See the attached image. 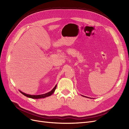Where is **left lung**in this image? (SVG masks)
I'll return each mask as SVG.
<instances>
[{
  "mask_svg": "<svg viewBox=\"0 0 129 129\" xmlns=\"http://www.w3.org/2000/svg\"><path fill=\"white\" fill-rule=\"evenodd\" d=\"M82 96H83V97H86V96H83V95H82Z\"/></svg>",
  "mask_w": 129,
  "mask_h": 129,
  "instance_id": "obj_1",
  "label": "left lung"
}]
</instances>
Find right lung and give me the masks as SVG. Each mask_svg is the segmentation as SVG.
Masks as SVG:
<instances>
[{"label": "right lung", "mask_w": 129, "mask_h": 129, "mask_svg": "<svg viewBox=\"0 0 129 129\" xmlns=\"http://www.w3.org/2000/svg\"><path fill=\"white\" fill-rule=\"evenodd\" d=\"M56 86L57 85H56L54 88L51 91L47 92V93H44V94H41V95H29V94H27V93H25L24 92H23L21 91H20V92L22 93V94L24 95V96L27 97H29V98H31V99H42V98H45L46 97H48L50 95H52L53 93H54V92L55 91V89L56 88Z\"/></svg>", "instance_id": "add662e5"}]
</instances>
